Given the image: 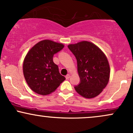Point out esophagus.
Wrapping results in <instances>:
<instances>
[{
	"instance_id": "1",
	"label": "esophagus",
	"mask_w": 133,
	"mask_h": 133,
	"mask_svg": "<svg viewBox=\"0 0 133 133\" xmlns=\"http://www.w3.org/2000/svg\"><path fill=\"white\" fill-rule=\"evenodd\" d=\"M65 78H66V79H69L70 78V74H68L66 76H65Z\"/></svg>"
}]
</instances>
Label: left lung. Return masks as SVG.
Listing matches in <instances>:
<instances>
[{
  "label": "left lung",
  "instance_id": "8db88e82",
  "mask_svg": "<svg viewBox=\"0 0 133 133\" xmlns=\"http://www.w3.org/2000/svg\"><path fill=\"white\" fill-rule=\"evenodd\" d=\"M70 51L77 59L81 82L74 89L87 99L96 97L108 85L110 66L106 56L97 45L89 41L69 44Z\"/></svg>",
  "mask_w": 133,
  "mask_h": 133
}]
</instances>
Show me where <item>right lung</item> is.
<instances>
[{
	"mask_svg": "<svg viewBox=\"0 0 133 133\" xmlns=\"http://www.w3.org/2000/svg\"><path fill=\"white\" fill-rule=\"evenodd\" d=\"M64 47L51 40L41 41L29 51L23 62V73L34 92L42 96L54 92L65 78L53 61V56Z\"/></svg>",
	"mask_w": 133,
	"mask_h": 133,
	"instance_id": "add662e5",
	"label": "right lung"
}]
</instances>
